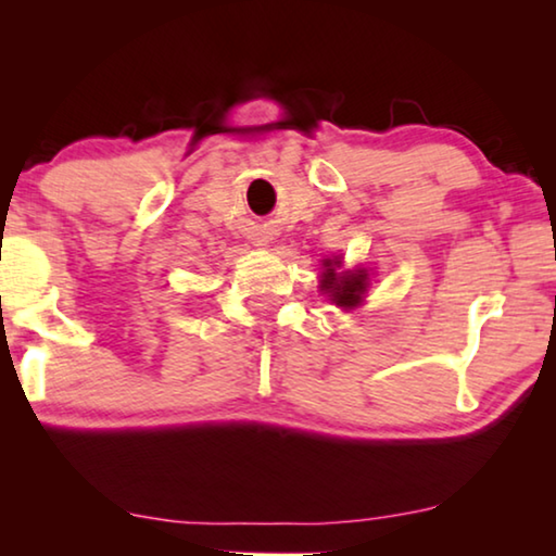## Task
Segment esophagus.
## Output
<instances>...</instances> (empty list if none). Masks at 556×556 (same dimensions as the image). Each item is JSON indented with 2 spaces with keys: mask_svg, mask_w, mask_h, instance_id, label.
Listing matches in <instances>:
<instances>
[{
  "mask_svg": "<svg viewBox=\"0 0 556 556\" xmlns=\"http://www.w3.org/2000/svg\"><path fill=\"white\" fill-rule=\"evenodd\" d=\"M261 245H263V242H261Z\"/></svg>",
  "mask_w": 556,
  "mask_h": 556,
  "instance_id": "esophagus-1",
  "label": "esophagus"
}]
</instances>
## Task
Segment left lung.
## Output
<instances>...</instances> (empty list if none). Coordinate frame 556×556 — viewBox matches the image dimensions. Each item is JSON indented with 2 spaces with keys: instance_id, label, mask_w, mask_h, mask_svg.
<instances>
[{
  "instance_id": "8db88e82",
  "label": "left lung",
  "mask_w": 556,
  "mask_h": 556,
  "mask_svg": "<svg viewBox=\"0 0 556 556\" xmlns=\"http://www.w3.org/2000/svg\"><path fill=\"white\" fill-rule=\"evenodd\" d=\"M326 273L321 280V291L331 293V301L341 308H352L356 303H362V295L367 291V273L356 270V273H339L333 268H339L341 261H326Z\"/></svg>"
}]
</instances>
